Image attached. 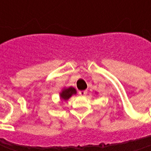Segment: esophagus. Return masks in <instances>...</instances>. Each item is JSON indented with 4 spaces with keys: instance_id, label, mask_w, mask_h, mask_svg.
<instances>
[{
    "instance_id": "esophagus-1",
    "label": "esophagus",
    "mask_w": 151,
    "mask_h": 151,
    "mask_svg": "<svg viewBox=\"0 0 151 151\" xmlns=\"http://www.w3.org/2000/svg\"><path fill=\"white\" fill-rule=\"evenodd\" d=\"M86 93H87V91H79V94H80L81 96H85Z\"/></svg>"
}]
</instances>
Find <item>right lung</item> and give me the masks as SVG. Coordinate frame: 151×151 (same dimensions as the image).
I'll list each match as a JSON object with an SVG mask.
<instances>
[{
	"label": "right lung",
	"instance_id": "1",
	"mask_svg": "<svg viewBox=\"0 0 151 151\" xmlns=\"http://www.w3.org/2000/svg\"><path fill=\"white\" fill-rule=\"evenodd\" d=\"M76 91L75 88H73V87H69V88L65 89V90L61 92L60 96L62 99L67 100V99H69L70 96H72L73 94H76Z\"/></svg>",
	"mask_w": 151,
	"mask_h": 151
}]
</instances>
